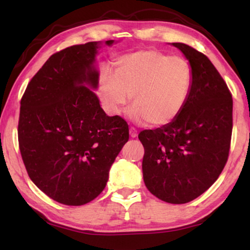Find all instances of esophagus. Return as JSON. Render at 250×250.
Returning <instances> with one entry per match:
<instances>
[{
  "instance_id": "esophagus-1",
  "label": "esophagus",
  "mask_w": 250,
  "mask_h": 250,
  "mask_svg": "<svg viewBox=\"0 0 250 250\" xmlns=\"http://www.w3.org/2000/svg\"><path fill=\"white\" fill-rule=\"evenodd\" d=\"M130 137L131 138H137L138 137V131L134 128H130Z\"/></svg>"
}]
</instances>
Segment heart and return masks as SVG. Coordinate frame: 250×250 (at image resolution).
Returning <instances> with one entry per match:
<instances>
[{
	"mask_svg": "<svg viewBox=\"0 0 250 250\" xmlns=\"http://www.w3.org/2000/svg\"><path fill=\"white\" fill-rule=\"evenodd\" d=\"M193 69L181 56L156 49L138 50L116 62L115 74L103 69L97 95L110 115H120L132 96L131 116L161 126L183 111L193 88Z\"/></svg>",
	"mask_w": 250,
	"mask_h": 250,
	"instance_id": "1",
	"label": "heart"
}]
</instances>
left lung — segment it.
Segmentation results:
<instances>
[{
    "instance_id": "left-lung-1",
    "label": "left lung",
    "mask_w": 250,
    "mask_h": 250,
    "mask_svg": "<svg viewBox=\"0 0 250 250\" xmlns=\"http://www.w3.org/2000/svg\"><path fill=\"white\" fill-rule=\"evenodd\" d=\"M188 59L193 88L181 115L155 130H143L142 161L146 188L160 200L184 204L202 195L227 162L232 130V98L208 57L173 43Z\"/></svg>"
}]
</instances>
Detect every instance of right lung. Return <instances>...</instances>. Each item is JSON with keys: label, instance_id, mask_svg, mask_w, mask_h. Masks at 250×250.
Instances as JSON below:
<instances>
[{"label": "right lung", "instance_id": "obj_1", "mask_svg": "<svg viewBox=\"0 0 250 250\" xmlns=\"http://www.w3.org/2000/svg\"><path fill=\"white\" fill-rule=\"evenodd\" d=\"M97 48L89 42L53 54L21 99L19 146L27 174L65 205L87 204L104 191L110 167L129 140L126 121L105 115L84 86L97 88Z\"/></svg>", "mask_w": 250, "mask_h": 250}]
</instances>
